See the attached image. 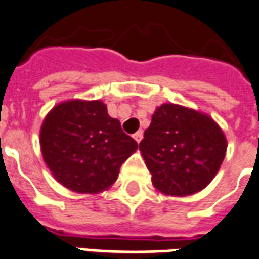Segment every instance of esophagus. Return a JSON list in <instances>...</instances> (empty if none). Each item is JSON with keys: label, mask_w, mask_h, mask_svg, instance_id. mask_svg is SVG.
<instances>
[{"label": "esophagus", "mask_w": 259, "mask_h": 259, "mask_svg": "<svg viewBox=\"0 0 259 259\" xmlns=\"http://www.w3.org/2000/svg\"><path fill=\"white\" fill-rule=\"evenodd\" d=\"M133 138L137 141V143H140V141L143 140V130H138L137 133H134Z\"/></svg>", "instance_id": "1"}]
</instances>
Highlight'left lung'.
<instances>
[{"mask_svg": "<svg viewBox=\"0 0 259 259\" xmlns=\"http://www.w3.org/2000/svg\"><path fill=\"white\" fill-rule=\"evenodd\" d=\"M140 151L153 186L167 195L185 197L210 183L224 160L227 140L206 114L165 103L152 115Z\"/></svg>", "mask_w": 259, "mask_h": 259, "instance_id": "8db88e82", "label": "left lung"}]
</instances>
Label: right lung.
Returning <instances> with one entry per match:
<instances>
[{
  "instance_id": "add662e5",
  "label": "right lung",
  "mask_w": 259,
  "mask_h": 259,
  "mask_svg": "<svg viewBox=\"0 0 259 259\" xmlns=\"http://www.w3.org/2000/svg\"><path fill=\"white\" fill-rule=\"evenodd\" d=\"M137 147L100 100L57 104L40 129L45 163L62 186L76 193L108 189Z\"/></svg>"
}]
</instances>
